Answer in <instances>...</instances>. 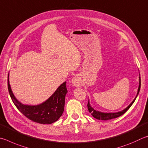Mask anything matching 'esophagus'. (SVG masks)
Here are the masks:
<instances>
[{"label":"esophagus","mask_w":148,"mask_h":148,"mask_svg":"<svg viewBox=\"0 0 148 148\" xmlns=\"http://www.w3.org/2000/svg\"><path fill=\"white\" fill-rule=\"evenodd\" d=\"M72 84L75 87H79L81 85V80L80 79L79 75L73 77V78L72 79Z\"/></svg>","instance_id":"1"}]
</instances>
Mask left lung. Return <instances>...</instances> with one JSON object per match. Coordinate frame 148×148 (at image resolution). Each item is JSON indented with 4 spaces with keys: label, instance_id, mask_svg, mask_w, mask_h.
Here are the masks:
<instances>
[{
    "label": "left lung",
    "instance_id": "left-lung-1",
    "mask_svg": "<svg viewBox=\"0 0 148 148\" xmlns=\"http://www.w3.org/2000/svg\"><path fill=\"white\" fill-rule=\"evenodd\" d=\"M140 86H141V82H140V74H139V86H138V92H137V94L136 95L135 98H134V100L132 101L130 105H129L128 107H127L125 109H123V110L120 111V112H100V111L96 110L93 108L91 105L90 103V101L88 100V110L89 112L91 114L92 116L93 117L97 119V120H111V119L113 118H118L119 116H120L121 115H123L124 113H125L127 110L129 108L131 107V105L133 104V103L135 101L136 98L138 96V95L139 94L140 92Z\"/></svg>",
    "mask_w": 148,
    "mask_h": 148
}]
</instances>
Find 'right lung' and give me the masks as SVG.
<instances>
[{
	"label": "right lung",
	"instance_id": "1",
	"mask_svg": "<svg viewBox=\"0 0 148 148\" xmlns=\"http://www.w3.org/2000/svg\"><path fill=\"white\" fill-rule=\"evenodd\" d=\"M8 88L15 107L30 120L41 124H51L58 120L63 114L65 97L67 93L66 82L62 83L48 99L37 105H24L16 99L10 86L9 74L8 76Z\"/></svg>",
	"mask_w": 148,
	"mask_h": 148
}]
</instances>
